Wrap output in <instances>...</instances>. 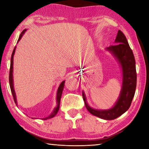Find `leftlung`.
I'll list each match as a JSON object with an SVG mask.
<instances>
[{
    "instance_id": "1",
    "label": "left lung",
    "mask_w": 149,
    "mask_h": 149,
    "mask_svg": "<svg viewBox=\"0 0 149 149\" xmlns=\"http://www.w3.org/2000/svg\"><path fill=\"white\" fill-rule=\"evenodd\" d=\"M115 42L116 45H110L107 49L117 58L122 65L123 72L122 91L114 107L107 110L93 109L87 104L85 95L83 93L85 105L91 114L102 119L108 120L116 119L129 109L134 97L137 85V72L134 55L125 35L120 30L118 32Z\"/></svg>"
}]
</instances>
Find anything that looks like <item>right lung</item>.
Wrapping results in <instances>:
<instances>
[{
  "instance_id": "obj_1",
  "label": "right lung",
  "mask_w": 149,
  "mask_h": 149,
  "mask_svg": "<svg viewBox=\"0 0 149 149\" xmlns=\"http://www.w3.org/2000/svg\"><path fill=\"white\" fill-rule=\"evenodd\" d=\"M26 31V29H24L23 31L21 33V34H20L19 37V39H18V41H19L20 39L22 38V35L25 33V31ZM15 50H16V47H14L13 52H12V56H11V62H10V72H9V84H10V89H11V92H12V96H13V98H14V100L15 103H16V104H17V101H16V94H15V91H14V86H13V76H12V72H13V56H14V52H15ZM64 83H65V81H62L61 84H60V86L58 87V91H57V97H56V102H57V107L56 108H55L53 112H52V114H50L49 116H48L47 118H44L43 120H47V119H49V118H53L54 116H55V115L57 114V112H58L59 110V107H60V99H61V96H62V91L63 89H64Z\"/></svg>"
}]
</instances>
